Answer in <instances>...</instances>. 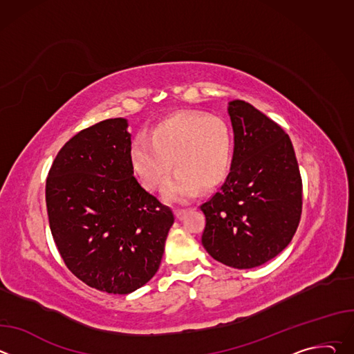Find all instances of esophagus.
<instances>
[{
    "mask_svg": "<svg viewBox=\"0 0 354 354\" xmlns=\"http://www.w3.org/2000/svg\"><path fill=\"white\" fill-rule=\"evenodd\" d=\"M186 212H187V209H179V207H178V209H175V216H176L178 218H180Z\"/></svg>",
    "mask_w": 354,
    "mask_h": 354,
    "instance_id": "esophagus-1",
    "label": "esophagus"
}]
</instances>
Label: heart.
<instances>
[{
  "label": "heart",
  "instance_id": "1",
  "mask_svg": "<svg viewBox=\"0 0 354 354\" xmlns=\"http://www.w3.org/2000/svg\"><path fill=\"white\" fill-rule=\"evenodd\" d=\"M232 136L228 124L217 116L180 113L164 120L149 136L137 134L130 158L141 183L157 189L171 172L164 196L172 201L189 198L197 187L210 189L220 183L230 168ZM173 165H170V162Z\"/></svg>",
  "mask_w": 354,
  "mask_h": 354
}]
</instances>
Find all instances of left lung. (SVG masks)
Masks as SVG:
<instances>
[{
    "label": "left lung",
    "instance_id": "8db88e82",
    "mask_svg": "<svg viewBox=\"0 0 354 354\" xmlns=\"http://www.w3.org/2000/svg\"><path fill=\"white\" fill-rule=\"evenodd\" d=\"M234 130L230 174L210 200L201 243L216 261L261 266L291 242L301 218L302 180L288 134L245 100L228 104Z\"/></svg>",
    "mask_w": 354,
    "mask_h": 354
}]
</instances>
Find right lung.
I'll return each instance as SVG.
<instances>
[{"label":"right lung","instance_id":"right-lung-1","mask_svg":"<svg viewBox=\"0 0 354 354\" xmlns=\"http://www.w3.org/2000/svg\"><path fill=\"white\" fill-rule=\"evenodd\" d=\"M122 118L81 130L46 180L50 231L68 268L92 288L129 294L157 273L175 217L136 179Z\"/></svg>","mask_w":354,"mask_h":354}]
</instances>
